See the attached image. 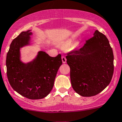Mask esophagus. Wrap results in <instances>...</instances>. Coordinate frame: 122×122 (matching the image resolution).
<instances>
[{
	"label": "esophagus",
	"mask_w": 122,
	"mask_h": 122,
	"mask_svg": "<svg viewBox=\"0 0 122 122\" xmlns=\"http://www.w3.org/2000/svg\"><path fill=\"white\" fill-rule=\"evenodd\" d=\"M61 59H62V61L63 63H66V61H67V60H66V57H65L64 56H62V57H61Z\"/></svg>",
	"instance_id": "1"
}]
</instances>
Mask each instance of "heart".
Masks as SVG:
<instances>
[{
  "instance_id": "1",
  "label": "heart",
  "mask_w": 122,
  "mask_h": 122,
  "mask_svg": "<svg viewBox=\"0 0 122 122\" xmlns=\"http://www.w3.org/2000/svg\"><path fill=\"white\" fill-rule=\"evenodd\" d=\"M73 44V41L72 39H67L63 42L62 43V46L65 48H69Z\"/></svg>"
}]
</instances>
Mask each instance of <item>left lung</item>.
Returning <instances> with one entry per match:
<instances>
[{
	"mask_svg": "<svg viewBox=\"0 0 122 122\" xmlns=\"http://www.w3.org/2000/svg\"><path fill=\"white\" fill-rule=\"evenodd\" d=\"M71 83L82 97L96 95L110 84L114 71V55L108 39L96 30L83 46L68 53Z\"/></svg>",
	"mask_w": 122,
	"mask_h": 122,
	"instance_id": "obj_1",
	"label": "left lung"
}]
</instances>
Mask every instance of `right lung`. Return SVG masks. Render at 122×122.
I'll return each mask as SVG.
<instances>
[{"label":"right lung","mask_w":122,"mask_h":122,"mask_svg":"<svg viewBox=\"0 0 122 122\" xmlns=\"http://www.w3.org/2000/svg\"><path fill=\"white\" fill-rule=\"evenodd\" d=\"M31 30L21 32L10 43L6 60L7 77L16 92L30 100L46 97L54 86L55 77L62 64L61 55L51 57L39 51L33 61H21L20 48L30 45Z\"/></svg>","instance_id":"right-lung-1"}]
</instances>
